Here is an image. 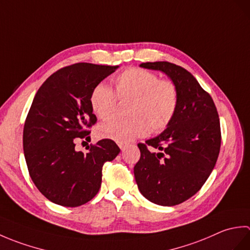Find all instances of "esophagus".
<instances>
[{"instance_id": "esophagus-1", "label": "esophagus", "mask_w": 250, "mask_h": 250, "mask_svg": "<svg viewBox=\"0 0 250 250\" xmlns=\"http://www.w3.org/2000/svg\"><path fill=\"white\" fill-rule=\"evenodd\" d=\"M118 146H119V148H120V149H121L122 151H124V150L125 149V148H126V147H128V144H125V143H119V144H118Z\"/></svg>"}]
</instances>
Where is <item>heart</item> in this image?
<instances>
[{
  "mask_svg": "<svg viewBox=\"0 0 250 250\" xmlns=\"http://www.w3.org/2000/svg\"><path fill=\"white\" fill-rule=\"evenodd\" d=\"M114 94L105 83H99L90 94V105L100 119L109 117L117 98L128 100V118L113 117L99 125L98 135L119 143H128L146 135L149 129L160 132L168 126L178 107V90L168 79H160L156 73L132 67L115 78Z\"/></svg>",
  "mask_w": 250,
  "mask_h": 250,
  "instance_id": "1",
  "label": "heart"
}]
</instances>
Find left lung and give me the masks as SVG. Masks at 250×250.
I'll use <instances>...</instances> for the list:
<instances>
[{"mask_svg": "<svg viewBox=\"0 0 250 250\" xmlns=\"http://www.w3.org/2000/svg\"><path fill=\"white\" fill-rule=\"evenodd\" d=\"M163 72L176 84L178 107L161 134L139 144L134 176L152 203L174 206L194 195L208 178L219 155V117L210 95L184 67L167 61L142 63Z\"/></svg>", "mask_w": 250, "mask_h": 250, "instance_id": "obj_1", "label": "left lung"}]
</instances>
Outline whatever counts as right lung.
<instances>
[{
	"instance_id": "obj_1",
	"label": "right lung",
	"mask_w": 250,
	"mask_h": 250,
	"mask_svg": "<svg viewBox=\"0 0 250 250\" xmlns=\"http://www.w3.org/2000/svg\"><path fill=\"white\" fill-rule=\"evenodd\" d=\"M118 67L76 63L50 75L35 94L24 122V158L36 188L52 203L76 207L92 200L104 163L120 152L111 140L99 141L87 153L75 149L77 137L87 140L86 128L97 122L90 94Z\"/></svg>"
}]
</instances>
